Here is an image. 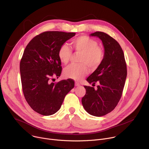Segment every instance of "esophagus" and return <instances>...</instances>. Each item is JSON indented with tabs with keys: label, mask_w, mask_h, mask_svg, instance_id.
<instances>
[{
	"label": "esophagus",
	"mask_w": 149,
	"mask_h": 149,
	"mask_svg": "<svg viewBox=\"0 0 149 149\" xmlns=\"http://www.w3.org/2000/svg\"><path fill=\"white\" fill-rule=\"evenodd\" d=\"M75 86L78 87V86H80V84H79V83H77V82H76V83H75Z\"/></svg>",
	"instance_id": "obj_1"
}]
</instances>
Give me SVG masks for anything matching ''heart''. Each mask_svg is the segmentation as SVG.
Instances as JSON below:
<instances>
[{"instance_id": "1", "label": "heart", "mask_w": 149, "mask_h": 149, "mask_svg": "<svg viewBox=\"0 0 149 149\" xmlns=\"http://www.w3.org/2000/svg\"><path fill=\"white\" fill-rule=\"evenodd\" d=\"M72 45L77 53H81L78 65H72L66 68L63 75L68 78L81 81L88 72L87 66L91 70H95L100 65L104 58V51L98 46V43L87 36H81L72 40ZM58 56L61 62L67 64L72 56V51L66 44L61 46Z\"/></svg>"}]
</instances>
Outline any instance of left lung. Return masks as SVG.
I'll use <instances>...</instances> for the list:
<instances>
[{"instance_id": "8db88e82", "label": "left lung", "mask_w": 149, "mask_h": 149, "mask_svg": "<svg viewBox=\"0 0 149 149\" xmlns=\"http://www.w3.org/2000/svg\"><path fill=\"white\" fill-rule=\"evenodd\" d=\"M91 36L99 37L103 43L104 55L100 65L87 78L97 89L84 86L86 90L81 102L90 115L102 116L112 111L123 94L127 74L124 54L116 40L106 33L96 31Z\"/></svg>"}]
</instances>
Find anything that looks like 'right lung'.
I'll list each match as a JSON object with an SVG mask.
<instances>
[{
    "mask_svg": "<svg viewBox=\"0 0 149 149\" xmlns=\"http://www.w3.org/2000/svg\"><path fill=\"white\" fill-rule=\"evenodd\" d=\"M75 33L45 31L34 37L26 46L20 62V73L25 99L36 112L44 116L55 113L64 98L74 87L72 79L52 83L62 72L58 56L61 45Z\"/></svg>",
    "mask_w": 149,
    "mask_h": 149,
    "instance_id": "obj_1",
    "label": "right lung"
}]
</instances>
